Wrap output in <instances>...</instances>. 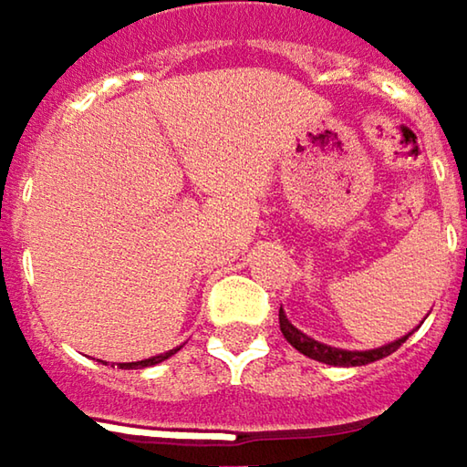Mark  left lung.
Masks as SVG:
<instances>
[{"instance_id":"1","label":"left lung","mask_w":467,"mask_h":467,"mask_svg":"<svg viewBox=\"0 0 467 467\" xmlns=\"http://www.w3.org/2000/svg\"><path fill=\"white\" fill-rule=\"evenodd\" d=\"M279 327H282V335L286 337V343L292 346V348H297L303 356H308V358H317V361H324V364H332V367H361V364H372V361H378V358H383V356H390L393 350L399 348L407 337H401V340H396V343H388L383 348H375V350H343V348H332V346H324V343H318L314 337H308V335H303L297 327H292L286 317H284V311H279Z\"/></svg>"}]
</instances>
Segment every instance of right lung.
<instances>
[{
    "label": "right lung",
    "instance_id": "obj_1",
    "mask_svg": "<svg viewBox=\"0 0 467 467\" xmlns=\"http://www.w3.org/2000/svg\"><path fill=\"white\" fill-rule=\"evenodd\" d=\"M181 348L170 350V353H159V356H153V358H146V361H132V364H119L121 369H143V367H150V364H159V361H164V358H170L172 353H178Z\"/></svg>",
    "mask_w": 467,
    "mask_h": 467
}]
</instances>
